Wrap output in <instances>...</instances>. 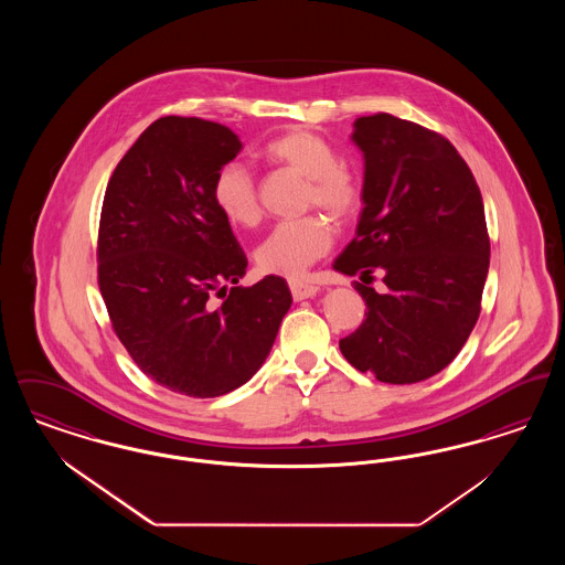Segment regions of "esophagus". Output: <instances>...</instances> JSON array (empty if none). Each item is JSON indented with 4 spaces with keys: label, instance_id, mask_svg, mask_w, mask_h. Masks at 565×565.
Masks as SVG:
<instances>
[{
    "label": "esophagus",
    "instance_id": "1",
    "mask_svg": "<svg viewBox=\"0 0 565 565\" xmlns=\"http://www.w3.org/2000/svg\"><path fill=\"white\" fill-rule=\"evenodd\" d=\"M318 286L313 284H307V281H298V279H290V292L295 300H305V298H313L318 295Z\"/></svg>",
    "mask_w": 565,
    "mask_h": 565
}]
</instances>
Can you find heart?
Returning a JSON list of instances; mask_svg holds the SVG:
<instances>
[{
  "label": "heart",
  "mask_w": 565,
  "mask_h": 565,
  "mask_svg": "<svg viewBox=\"0 0 565 565\" xmlns=\"http://www.w3.org/2000/svg\"><path fill=\"white\" fill-rule=\"evenodd\" d=\"M263 159L305 178L302 207H320L337 222H350L364 207V184L358 171L339 161L332 143L311 129H288L270 137L260 150ZM217 212L235 226L260 222L258 184L239 161L217 169L212 184ZM332 247V228L320 214L284 220L270 228L256 249V263L265 273L300 277Z\"/></svg>",
  "instance_id": "b5f03b06"
}]
</instances>
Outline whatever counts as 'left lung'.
<instances>
[{
    "label": "left lung",
    "instance_id": "obj_1",
    "mask_svg": "<svg viewBox=\"0 0 565 565\" xmlns=\"http://www.w3.org/2000/svg\"><path fill=\"white\" fill-rule=\"evenodd\" d=\"M364 152V210L334 269L366 302L364 322L339 341L360 373L417 383L440 373L481 313L489 269L483 199L456 146L417 122L379 111L355 120ZM384 273L379 296L367 284Z\"/></svg>",
    "mask_w": 565,
    "mask_h": 565
}]
</instances>
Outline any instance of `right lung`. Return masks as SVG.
Returning a JSON list of instances; mask_svg holds the SVG:
<instances>
[{"label":"right lung","instance_id":"obj_1","mask_svg":"<svg viewBox=\"0 0 565 565\" xmlns=\"http://www.w3.org/2000/svg\"><path fill=\"white\" fill-rule=\"evenodd\" d=\"M239 150L220 122L164 116L116 164L102 205L97 281L111 328L143 375L192 398L254 375L292 305L277 275L233 286L247 258L212 184Z\"/></svg>","mask_w":565,"mask_h":565}]
</instances>
